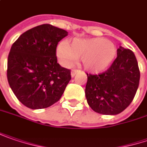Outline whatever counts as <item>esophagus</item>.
<instances>
[{
  "instance_id": "1",
  "label": "esophagus",
  "mask_w": 147,
  "mask_h": 147,
  "mask_svg": "<svg viewBox=\"0 0 147 147\" xmlns=\"http://www.w3.org/2000/svg\"><path fill=\"white\" fill-rule=\"evenodd\" d=\"M78 72H80V70L73 69L72 71H71V76H72V77H74V76H75V74H76L77 73H78Z\"/></svg>"
}]
</instances>
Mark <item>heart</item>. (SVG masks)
I'll use <instances>...</instances> for the list:
<instances>
[{
  "instance_id": "obj_1",
  "label": "heart",
  "mask_w": 147,
  "mask_h": 147,
  "mask_svg": "<svg viewBox=\"0 0 147 147\" xmlns=\"http://www.w3.org/2000/svg\"><path fill=\"white\" fill-rule=\"evenodd\" d=\"M57 55L66 66L81 59L87 71L101 73L113 63L117 56V48L113 43L103 38L74 40L70 45L66 42L59 44Z\"/></svg>"
}]
</instances>
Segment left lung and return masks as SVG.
I'll return each mask as SVG.
<instances>
[{
	"label": "left lung",
	"mask_w": 147,
	"mask_h": 147,
	"mask_svg": "<svg viewBox=\"0 0 147 147\" xmlns=\"http://www.w3.org/2000/svg\"><path fill=\"white\" fill-rule=\"evenodd\" d=\"M85 95L96 113L116 115L131 104L137 91L140 70L134 53L120 46L117 56L108 69L99 74H88Z\"/></svg>",
	"instance_id": "obj_1"
}]
</instances>
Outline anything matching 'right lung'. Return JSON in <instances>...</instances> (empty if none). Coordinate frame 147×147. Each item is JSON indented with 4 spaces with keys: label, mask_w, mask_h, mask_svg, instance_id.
Here are the masks:
<instances>
[{
    "label": "right lung",
    "mask_w": 147,
    "mask_h": 147,
    "mask_svg": "<svg viewBox=\"0 0 147 147\" xmlns=\"http://www.w3.org/2000/svg\"><path fill=\"white\" fill-rule=\"evenodd\" d=\"M68 32L44 24L23 33L12 45L7 79L18 100L31 109L46 108L62 97L70 70L57 63L58 43Z\"/></svg>",
    "instance_id": "obj_1"
}]
</instances>
